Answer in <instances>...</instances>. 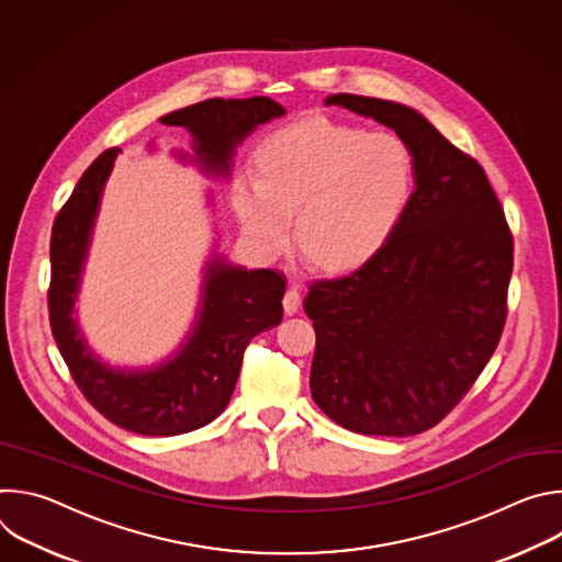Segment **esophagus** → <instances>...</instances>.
Instances as JSON below:
<instances>
[{"label":"esophagus","mask_w":562,"mask_h":562,"mask_svg":"<svg viewBox=\"0 0 562 562\" xmlns=\"http://www.w3.org/2000/svg\"><path fill=\"white\" fill-rule=\"evenodd\" d=\"M300 304H302V297H300V291H297V286H291L286 293H284V300H282V306H284V313L286 315H293V313H297V308H300Z\"/></svg>","instance_id":"esophagus-1"}]
</instances>
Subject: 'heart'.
<instances>
[{"mask_svg":"<svg viewBox=\"0 0 562 562\" xmlns=\"http://www.w3.org/2000/svg\"><path fill=\"white\" fill-rule=\"evenodd\" d=\"M258 176L239 173L231 202L251 243L278 256L300 243L329 269L362 265L403 222L414 189L412 146L391 131L313 117L267 135Z\"/></svg>","mask_w":562,"mask_h":562,"instance_id":"obj_1","label":"heart"}]
</instances>
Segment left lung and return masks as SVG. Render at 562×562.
<instances>
[{
  "label": "left lung",
  "instance_id": "obj_1",
  "mask_svg": "<svg viewBox=\"0 0 562 562\" xmlns=\"http://www.w3.org/2000/svg\"><path fill=\"white\" fill-rule=\"evenodd\" d=\"M327 104L403 137L416 189L375 256L349 276L311 282V395L349 431L416 436L460 403L498 347L514 237L485 169L418 111L349 93Z\"/></svg>",
  "mask_w": 562,
  "mask_h": 562
}]
</instances>
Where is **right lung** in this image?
<instances>
[{
  "mask_svg": "<svg viewBox=\"0 0 562 562\" xmlns=\"http://www.w3.org/2000/svg\"><path fill=\"white\" fill-rule=\"evenodd\" d=\"M284 115L271 98L204 100L169 113L165 124L191 133V157L206 176L226 178L233 155L258 124ZM120 148L104 150L79 178L50 233L48 317L57 349L89 403L113 425L142 436H178L209 425L228 405L249 342L280 325L286 280L247 271L215 256L204 267L202 300L182 347L150 369H115L79 334L75 302L104 184Z\"/></svg>",
  "mask_w": 562,
  "mask_h": 562,
  "instance_id": "1",
  "label": "right lung"
}]
</instances>
